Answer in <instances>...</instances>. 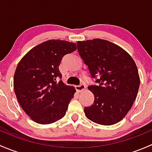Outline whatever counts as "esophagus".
Instances as JSON below:
<instances>
[{
	"label": "esophagus",
	"mask_w": 152,
	"mask_h": 152,
	"mask_svg": "<svg viewBox=\"0 0 152 152\" xmlns=\"http://www.w3.org/2000/svg\"><path fill=\"white\" fill-rule=\"evenodd\" d=\"M85 88H86L85 85H83V84H82V85H80L76 86V90H77V91L79 92V93H81V92H83L84 90H85Z\"/></svg>",
	"instance_id": "1"
}]
</instances>
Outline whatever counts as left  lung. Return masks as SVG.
<instances>
[{
    "label": "left lung",
    "mask_w": 152,
    "mask_h": 152,
    "mask_svg": "<svg viewBox=\"0 0 152 152\" xmlns=\"http://www.w3.org/2000/svg\"><path fill=\"white\" fill-rule=\"evenodd\" d=\"M77 50L99 83L88 87L94 102L84 109L86 117L102 125L118 123L132 108L140 87L134 59L122 48L105 39L78 41Z\"/></svg>",
    "instance_id": "8db88e82"
}]
</instances>
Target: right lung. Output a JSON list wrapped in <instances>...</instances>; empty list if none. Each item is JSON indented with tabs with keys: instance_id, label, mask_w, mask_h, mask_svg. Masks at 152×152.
I'll return each instance as SVG.
<instances>
[{
	"instance_id": "add662e5",
	"label": "right lung",
	"mask_w": 152,
	"mask_h": 152,
	"mask_svg": "<svg viewBox=\"0 0 152 152\" xmlns=\"http://www.w3.org/2000/svg\"><path fill=\"white\" fill-rule=\"evenodd\" d=\"M74 42L50 39L34 47L21 59L14 75L20 105L32 121L54 123L65 115L76 90L62 82L59 66L62 58L76 50Z\"/></svg>"
}]
</instances>
